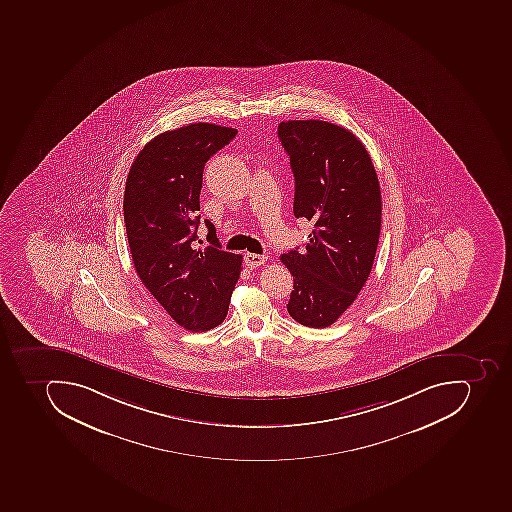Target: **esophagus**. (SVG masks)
Returning a JSON list of instances; mask_svg holds the SVG:
<instances>
[{
    "label": "esophagus",
    "instance_id": "1",
    "mask_svg": "<svg viewBox=\"0 0 512 512\" xmlns=\"http://www.w3.org/2000/svg\"><path fill=\"white\" fill-rule=\"evenodd\" d=\"M266 258H268L266 255L246 254L244 262H246L247 268H258L266 262Z\"/></svg>",
    "mask_w": 512,
    "mask_h": 512
}]
</instances>
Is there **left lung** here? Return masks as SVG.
<instances>
[{"label":"left lung","instance_id":"8db88e82","mask_svg":"<svg viewBox=\"0 0 512 512\" xmlns=\"http://www.w3.org/2000/svg\"><path fill=\"white\" fill-rule=\"evenodd\" d=\"M295 177L294 215L314 223L305 250L281 262L294 276L287 311L324 329L369 279L381 226V191L369 151L353 132L319 119L278 126Z\"/></svg>","mask_w":512,"mask_h":512}]
</instances>
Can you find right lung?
Wrapping results in <instances>:
<instances>
[{
	"label": "right lung",
	"mask_w": 512,
	"mask_h": 512,
	"mask_svg": "<svg viewBox=\"0 0 512 512\" xmlns=\"http://www.w3.org/2000/svg\"><path fill=\"white\" fill-rule=\"evenodd\" d=\"M236 134L233 127L209 123L163 132L142 148L127 175L124 223L135 271L190 332L225 321L241 274V255L222 250L209 220L210 246L196 244L204 166Z\"/></svg>",
	"instance_id": "right-lung-1"
}]
</instances>
